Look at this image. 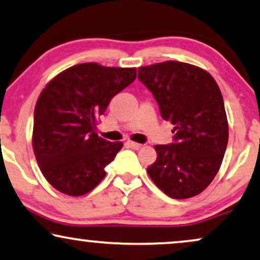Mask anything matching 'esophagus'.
<instances>
[{"instance_id":"34e87169","label":"esophagus","mask_w":260,"mask_h":260,"mask_svg":"<svg viewBox=\"0 0 260 260\" xmlns=\"http://www.w3.org/2000/svg\"><path fill=\"white\" fill-rule=\"evenodd\" d=\"M126 145L128 147H131V149H133V150H138V149H140V147H141V144H138V143H136V141H131V140L127 141Z\"/></svg>"}]
</instances>
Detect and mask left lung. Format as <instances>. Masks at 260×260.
Returning a JSON list of instances; mask_svg holds the SVG:
<instances>
[{
    "label": "left lung",
    "instance_id": "obj_1",
    "mask_svg": "<svg viewBox=\"0 0 260 260\" xmlns=\"http://www.w3.org/2000/svg\"><path fill=\"white\" fill-rule=\"evenodd\" d=\"M163 120L174 124V143L156 145L147 168L154 185L174 199L198 196L218 173L228 144V120L217 83L203 68L164 61L138 68Z\"/></svg>",
    "mask_w": 260,
    "mask_h": 260
}]
</instances>
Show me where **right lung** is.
<instances>
[{
	"instance_id": "obj_1",
	"label": "right lung",
	"mask_w": 260,
	"mask_h": 260,
	"mask_svg": "<svg viewBox=\"0 0 260 260\" xmlns=\"http://www.w3.org/2000/svg\"><path fill=\"white\" fill-rule=\"evenodd\" d=\"M137 78V68L75 64L52 78L35 108L32 146L47 181L63 194L90 192L122 149L96 133L100 116L115 94Z\"/></svg>"
}]
</instances>
